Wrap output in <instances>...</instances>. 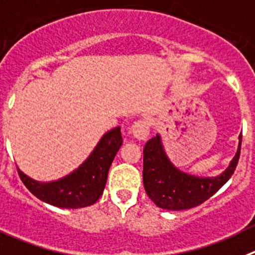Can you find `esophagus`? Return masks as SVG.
Listing matches in <instances>:
<instances>
[{"mask_svg":"<svg viewBox=\"0 0 255 255\" xmlns=\"http://www.w3.org/2000/svg\"><path fill=\"white\" fill-rule=\"evenodd\" d=\"M130 132L137 139L144 141L150 134V122L146 119H139L130 128Z\"/></svg>","mask_w":255,"mask_h":255,"instance_id":"34e87169","label":"esophagus"}]
</instances>
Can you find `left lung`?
<instances>
[{"label":"left lung","instance_id":"8db88e82","mask_svg":"<svg viewBox=\"0 0 255 255\" xmlns=\"http://www.w3.org/2000/svg\"><path fill=\"white\" fill-rule=\"evenodd\" d=\"M239 147L228 169L219 176L201 178L183 173L176 169L166 156L161 137L156 134L148 139L143 148V187L151 201L157 207L169 211H180L196 207L228 182L235 171L240 157Z\"/></svg>","mask_w":255,"mask_h":255}]
</instances>
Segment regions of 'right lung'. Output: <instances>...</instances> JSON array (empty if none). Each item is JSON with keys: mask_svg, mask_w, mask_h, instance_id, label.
Returning <instances> with one entry per match:
<instances>
[{"mask_svg": "<svg viewBox=\"0 0 255 255\" xmlns=\"http://www.w3.org/2000/svg\"><path fill=\"white\" fill-rule=\"evenodd\" d=\"M122 142L121 127L113 128L102 137L90 156L76 170L54 182H36L25 175L19 167L17 173L25 187L45 203L61 208L88 207L102 197L108 171Z\"/></svg>", "mask_w": 255, "mask_h": 255, "instance_id": "1", "label": "right lung"}]
</instances>
